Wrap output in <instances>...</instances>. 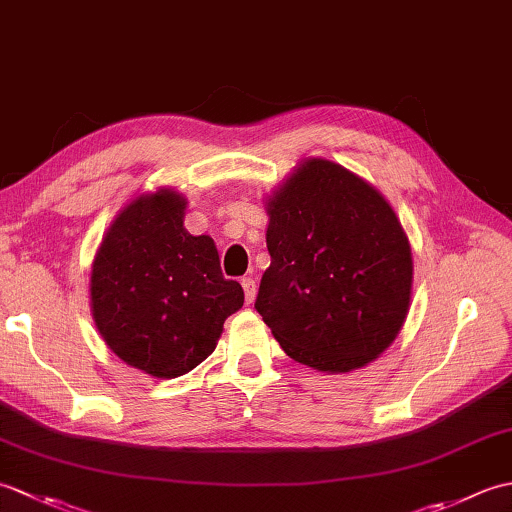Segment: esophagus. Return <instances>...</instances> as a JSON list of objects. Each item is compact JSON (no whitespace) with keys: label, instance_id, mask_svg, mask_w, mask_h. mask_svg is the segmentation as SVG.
<instances>
[{"label":"esophagus","instance_id":"obj_1","mask_svg":"<svg viewBox=\"0 0 512 512\" xmlns=\"http://www.w3.org/2000/svg\"><path fill=\"white\" fill-rule=\"evenodd\" d=\"M242 288H244V297H246V303H253L255 297H257V284L255 279H242Z\"/></svg>","mask_w":512,"mask_h":512}]
</instances>
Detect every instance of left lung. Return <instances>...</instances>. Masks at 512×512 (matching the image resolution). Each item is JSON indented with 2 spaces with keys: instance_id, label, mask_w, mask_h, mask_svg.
<instances>
[{
  "instance_id": "left-lung-1",
  "label": "left lung",
  "mask_w": 512,
  "mask_h": 512,
  "mask_svg": "<svg viewBox=\"0 0 512 512\" xmlns=\"http://www.w3.org/2000/svg\"><path fill=\"white\" fill-rule=\"evenodd\" d=\"M270 266L257 312L292 361L361 369L396 341L411 306L413 259L385 195L325 158L301 160L268 195Z\"/></svg>"
}]
</instances>
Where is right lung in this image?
I'll use <instances>...</instances> for the list:
<instances>
[{
	"label": "right lung",
	"mask_w": 512,
	"mask_h": 512,
	"mask_svg": "<svg viewBox=\"0 0 512 512\" xmlns=\"http://www.w3.org/2000/svg\"><path fill=\"white\" fill-rule=\"evenodd\" d=\"M187 198L140 193L103 235L90 275V306L107 347L129 367L176 378L220 341L244 290L224 279L215 242L184 228Z\"/></svg>",
	"instance_id": "right-lung-1"
}]
</instances>
